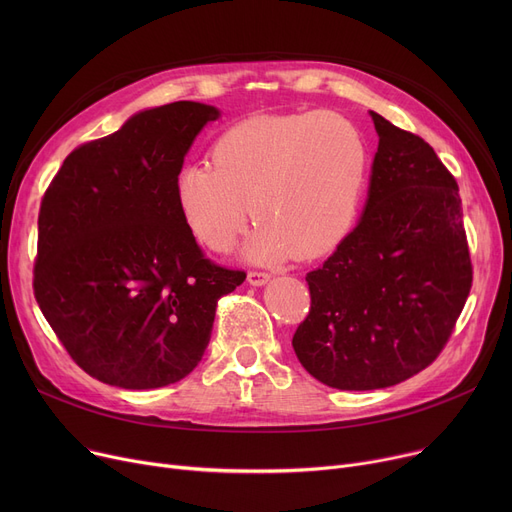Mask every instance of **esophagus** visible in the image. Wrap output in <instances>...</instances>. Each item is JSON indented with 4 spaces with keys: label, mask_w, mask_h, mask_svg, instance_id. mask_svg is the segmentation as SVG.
Listing matches in <instances>:
<instances>
[{
    "label": "esophagus",
    "mask_w": 512,
    "mask_h": 512,
    "mask_svg": "<svg viewBox=\"0 0 512 512\" xmlns=\"http://www.w3.org/2000/svg\"><path fill=\"white\" fill-rule=\"evenodd\" d=\"M247 280H249V284H253V286H263L267 280H270V274H267V272H259V270H251L249 276H247Z\"/></svg>",
    "instance_id": "1"
}]
</instances>
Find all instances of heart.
<instances>
[{"instance_id": "heart-1", "label": "heart", "mask_w": 512, "mask_h": 512, "mask_svg": "<svg viewBox=\"0 0 512 512\" xmlns=\"http://www.w3.org/2000/svg\"><path fill=\"white\" fill-rule=\"evenodd\" d=\"M209 164L176 176L182 218L211 251H226L253 208L259 226L251 257L315 259L353 228L369 170L363 130L332 110L257 116L222 132Z\"/></svg>"}]
</instances>
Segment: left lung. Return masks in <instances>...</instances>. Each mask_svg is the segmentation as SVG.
I'll use <instances>...</instances> for the list:
<instances>
[{"label":"left lung","instance_id":"8db88e82","mask_svg":"<svg viewBox=\"0 0 512 512\" xmlns=\"http://www.w3.org/2000/svg\"><path fill=\"white\" fill-rule=\"evenodd\" d=\"M369 116L380 141L363 218L307 274L311 307L292 336L301 365L338 390L432 365L473 284L459 184L421 137Z\"/></svg>","mask_w":512,"mask_h":512}]
</instances>
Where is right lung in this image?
I'll list each match as a JSON object with an SVG mask.
<instances>
[{"instance_id": "right-lung-1", "label": "right lung", "mask_w": 512, "mask_h": 512, "mask_svg": "<svg viewBox=\"0 0 512 512\" xmlns=\"http://www.w3.org/2000/svg\"><path fill=\"white\" fill-rule=\"evenodd\" d=\"M211 105L174 101L83 143L39 209L35 299L72 361L128 390L182 380L201 361L215 307L245 282L205 257L176 176Z\"/></svg>"}]
</instances>
